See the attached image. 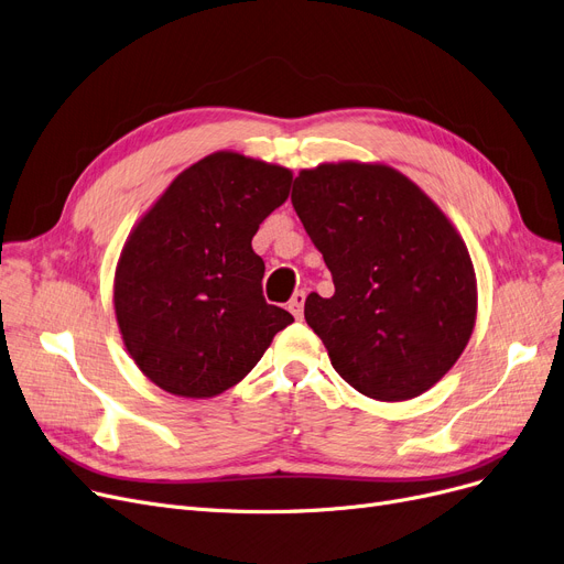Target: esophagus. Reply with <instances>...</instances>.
<instances>
[{"label":"esophagus","mask_w":564,"mask_h":564,"mask_svg":"<svg viewBox=\"0 0 564 564\" xmlns=\"http://www.w3.org/2000/svg\"><path fill=\"white\" fill-rule=\"evenodd\" d=\"M304 300H306V292H304V290H297L295 295H292L290 302H288V311H290L292 315H295L297 321L304 315Z\"/></svg>","instance_id":"34e87169"}]
</instances>
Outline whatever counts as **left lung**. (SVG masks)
I'll return each instance as SVG.
<instances>
[{"label":"left lung","mask_w":564,"mask_h":564,"mask_svg":"<svg viewBox=\"0 0 564 564\" xmlns=\"http://www.w3.org/2000/svg\"><path fill=\"white\" fill-rule=\"evenodd\" d=\"M292 207L334 279L311 292L308 327L364 397L408 401L443 378L475 329L477 279L445 212L384 163H321L292 184Z\"/></svg>","instance_id":"1"}]
</instances>
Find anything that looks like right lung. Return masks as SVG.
Here are the masks:
<instances>
[{"mask_svg":"<svg viewBox=\"0 0 564 564\" xmlns=\"http://www.w3.org/2000/svg\"><path fill=\"white\" fill-rule=\"evenodd\" d=\"M290 184L283 165L214 152L180 173L131 230L115 315L131 359L167 394H224L295 321L264 302V262L251 247Z\"/></svg>","mask_w":564,"mask_h":564,"instance_id":"right-lung-1","label":"right lung"}]
</instances>
